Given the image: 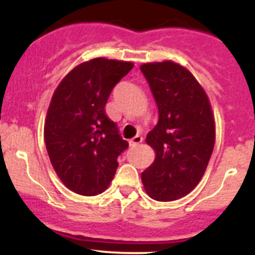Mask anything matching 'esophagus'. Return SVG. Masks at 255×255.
Masks as SVG:
<instances>
[{"instance_id": "obj_1", "label": "esophagus", "mask_w": 255, "mask_h": 255, "mask_svg": "<svg viewBox=\"0 0 255 255\" xmlns=\"http://www.w3.org/2000/svg\"><path fill=\"white\" fill-rule=\"evenodd\" d=\"M142 142H143V138L140 137V135H135L133 139L129 140V145L130 146H137V145H139V144Z\"/></svg>"}]
</instances>
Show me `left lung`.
Returning a JSON list of instances; mask_svg holds the SVG:
<instances>
[{
	"label": "left lung",
	"instance_id": "left-lung-1",
	"mask_svg": "<svg viewBox=\"0 0 255 255\" xmlns=\"http://www.w3.org/2000/svg\"><path fill=\"white\" fill-rule=\"evenodd\" d=\"M159 121L145 142L155 159L142 173L145 192L156 201H175L199 185L216 139L215 116L206 91L191 71L171 60L140 65Z\"/></svg>",
	"mask_w": 255,
	"mask_h": 255
}]
</instances>
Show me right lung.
Here are the masks:
<instances>
[{"mask_svg":"<svg viewBox=\"0 0 255 255\" xmlns=\"http://www.w3.org/2000/svg\"><path fill=\"white\" fill-rule=\"evenodd\" d=\"M134 64L95 58L69 71L54 91L44 122V140L56 175L73 192L95 196L111 184L117 158L128 143L105 106L115 85Z\"/></svg>","mask_w":255,"mask_h":255,"instance_id":"right-lung-1","label":"right lung"}]
</instances>
